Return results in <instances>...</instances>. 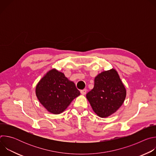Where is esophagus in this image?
Wrapping results in <instances>:
<instances>
[{
    "label": "esophagus",
    "mask_w": 156,
    "mask_h": 156,
    "mask_svg": "<svg viewBox=\"0 0 156 156\" xmlns=\"http://www.w3.org/2000/svg\"><path fill=\"white\" fill-rule=\"evenodd\" d=\"M80 92H81V94H83V95H85V94H86V92H87L86 89H84V90H81V91H80Z\"/></svg>",
    "instance_id": "obj_1"
}]
</instances>
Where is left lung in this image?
Returning <instances> with one entry per match:
<instances>
[{
  "instance_id": "left-lung-1",
  "label": "left lung",
  "mask_w": 156,
  "mask_h": 156,
  "mask_svg": "<svg viewBox=\"0 0 156 156\" xmlns=\"http://www.w3.org/2000/svg\"><path fill=\"white\" fill-rule=\"evenodd\" d=\"M125 97V86L114 69L99 74L94 79L93 89L86 94L94 112L102 118L115 113Z\"/></svg>"
}]
</instances>
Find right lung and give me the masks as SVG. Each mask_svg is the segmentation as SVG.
<instances>
[{"mask_svg":"<svg viewBox=\"0 0 156 156\" xmlns=\"http://www.w3.org/2000/svg\"><path fill=\"white\" fill-rule=\"evenodd\" d=\"M36 94L49 112L59 114L80 93L75 83L69 81L63 73L52 69L40 80L36 88Z\"/></svg>","mask_w":156,"mask_h":156,"instance_id":"1","label":"right lung"}]
</instances>
